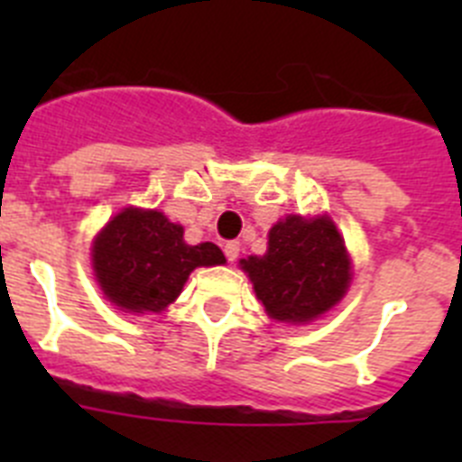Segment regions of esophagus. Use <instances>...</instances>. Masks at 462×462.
<instances>
[{"mask_svg":"<svg viewBox=\"0 0 462 462\" xmlns=\"http://www.w3.org/2000/svg\"><path fill=\"white\" fill-rule=\"evenodd\" d=\"M224 254H226V259L234 263L236 259H238L240 254V243H236V240H231V243L224 245Z\"/></svg>","mask_w":462,"mask_h":462,"instance_id":"esophagus-1","label":"esophagus"}]
</instances>
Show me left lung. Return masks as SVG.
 <instances>
[{
  "mask_svg": "<svg viewBox=\"0 0 462 462\" xmlns=\"http://www.w3.org/2000/svg\"><path fill=\"white\" fill-rule=\"evenodd\" d=\"M268 317L308 324L342 300L352 282V259L328 215H289L268 231L263 256L240 259Z\"/></svg>",
  "mask_w": 462,
  "mask_h": 462,
  "instance_id": "8db88e82",
  "label": "left lung"
}]
</instances>
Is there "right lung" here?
I'll return each mask as SVG.
<instances>
[{
  "mask_svg": "<svg viewBox=\"0 0 462 462\" xmlns=\"http://www.w3.org/2000/svg\"><path fill=\"white\" fill-rule=\"evenodd\" d=\"M185 228L164 212L125 208L92 243V268L101 291L125 312H162L180 296L199 266L226 263L217 245H187Z\"/></svg>",
  "mask_w": 462,
  "mask_h": 462,
  "instance_id": "add662e5",
  "label": "right lung"
}]
</instances>
